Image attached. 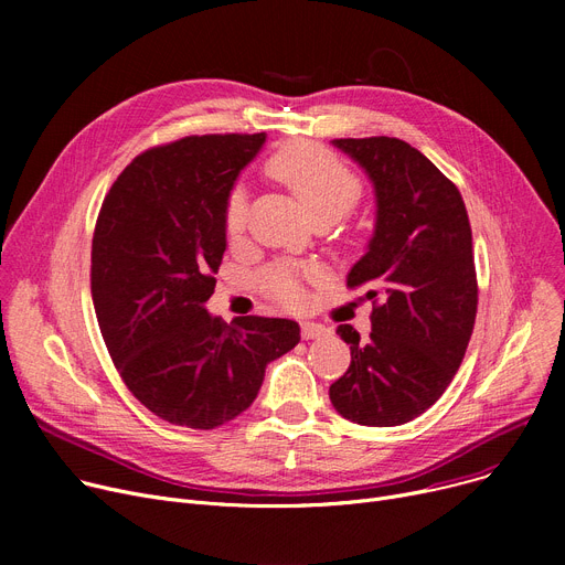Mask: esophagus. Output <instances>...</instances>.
<instances>
[{"instance_id": "34e87169", "label": "esophagus", "mask_w": 565, "mask_h": 565, "mask_svg": "<svg viewBox=\"0 0 565 565\" xmlns=\"http://www.w3.org/2000/svg\"><path fill=\"white\" fill-rule=\"evenodd\" d=\"M328 334H330V328H324L322 322H309V320L302 322V337L305 339H320V337H328Z\"/></svg>"}]
</instances>
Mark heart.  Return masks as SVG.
<instances>
[{
  "mask_svg": "<svg viewBox=\"0 0 565 565\" xmlns=\"http://www.w3.org/2000/svg\"><path fill=\"white\" fill-rule=\"evenodd\" d=\"M265 173L284 183L298 196L313 222H337L360 203L364 185L350 164L324 146L311 141H290L265 162ZM249 224V194L235 185L224 205V231L228 241H241ZM311 265L275 263L260 275V288L284 307H302V279H316Z\"/></svg>",
  "mask_w": 565,
  "mask_h": 565,
  "instance_id": "b5f03b06",
  "label": "heart"
}]
</instances>
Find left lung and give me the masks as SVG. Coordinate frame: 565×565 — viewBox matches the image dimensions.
Wrapping results in <instances>:
<instances>
[{"instance_id":"8db88e82","label":"left lung","mask_w":565,"mask_h":565,"mask_svg":"<svg viewBox=\"0 0 565 565\" xmlns=\"http://www.w3.org/2000/svg\"><path fill=\"white\" fill-rule=\"evenodd\" d=\"M375 185L377 222L348 288L373 302L369 341L350 324V369L330 387L341 417L401 426L447 392L473 332L479 281L471 226L458 188L424 153L396 137L334 139Z\"/></svg>"}]
</instances>
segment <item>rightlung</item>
<instances>
[{
  "label": "right lung",
  "instance_id": "add662e5",
  "mask_svg": "<svg viewBox=\"0 0 565 565\" xmlns=\"http://www.w3.org/2000/svg\"><path fill=\"white\" fill-rule=\"evenodd\" d=\"M265 135H192L139 153L96 220L92 298L109 358L156 417L211 430L245 412L300 343L288 318L226 324L203 305L226 249L224 205Z\"/></svg>",
  "mask_w": 565,
  "mask_h": 565
}]
</instances>
